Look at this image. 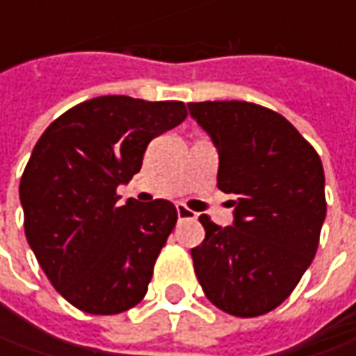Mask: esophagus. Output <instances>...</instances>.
Segmentation results:
<instances>
[{"instance_id": "34e87169", "label": "esophagus", "mask_w": 356, "mask_h": 356, "mask_svg": "<svg viewBox=\"0 0 356 356\" xmlns=\"http://www.w3.org/2000/svg\"><path fill=\"white\" fill-rule=\"evenodd\" d=\"M176 212H178L180 220H196V212H192L190 208H186L184 204H178L176 206Z\"/></svg>"}]
</instances>
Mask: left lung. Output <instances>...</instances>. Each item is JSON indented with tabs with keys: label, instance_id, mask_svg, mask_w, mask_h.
Wrapping results in <instances>:
<instances>
[{
	"label": "left lung",
	"instance_id": "left-lung-1",
	"mask_svg": "<svg viewBox=\"0 0 356 356\" xmlns=\"http://www.w3.org/2000/svg\"><path fill=\"white\" fill-rule=\"evenodd\" d=\"M218 148V188L234 226L200 216L206 238L192 250L206 297L236 317L266 315L291 295L319 248L327 213L315 148L280 113L245 101L190 103Z\"/></svg>",
	"mask_w": 356,
	"mask_h": 356
}]
</instances>
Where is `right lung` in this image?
<instances>
[{
	"label": "right lung",
	"instance_id": "add662e5",
	"mask_svg": "<svg viewBox=\"0 0 356 356\" xmlns=\"http://www.w3.org/2000/svg\"><path fill=\"white\" fill-rule=\"evenodd\" d=\"M188 117L182 101L97 97L55 118L19 182L23 227L51 285L76 309L117 315L143 301L176 226L168 200L118 204L152 138Z\"/></svg>",
	"mask_w": 356,
	"mask_h": 356
}]
</instances>
